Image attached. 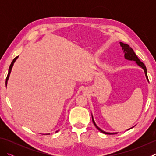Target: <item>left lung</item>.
<instances>
[{
  "label": "left lung",
  "instance_id": "left-lung-1",
  "mask_svg": "<svg viewBox=\"0 0 156 156\" xmlns=\"http://www.w3.org/2000/svg\"><path fill=\"white\" fill-rule=\"evenodd\" d=\"M120 45H121V47L122 48V50H123L124 57H125V59H127V60H130V61H135V63H136V64L139 66H140V67H141L142 69H144V72H145V77H146V79L147 80V81L149 82L146 67H145V64H144V63L141 62L140 60V59L137 58V56L136 55V54H135V53L134 52L133 49H132L131 47H129V45L126 44H124V43H122V42H120ZM92 122H93L94 125H95V127L97 128L98 130H99L101 132H102V133H103L105 134H108V135H114V134H117V133H109V132L104 131L103 130H102L101 129L99 128L98 126L97 125V124L95 123L94 120V118H93V116H92ZM133 127L129 129H127V130H129V129H132Z\"/></svg>",
  "mask_w": 156,
  "mask_h": 156
}]
</instances>
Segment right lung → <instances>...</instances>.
<instances>
[{
  "instance_id": "obj_1",
  "label": "right lung",
  "mask_w": 156,
  "mask_h": 156,
  "mask_svg": "<svg viewBox=\"0 0 156 156\" xmlns=\"http://www.w3.org/2000/svg\"><path fill=\"white\" fill-rule=\"evenodd\" d=\"M18 57H19V56H16V58H15L14 59H13L12 62H11V65H10V66H9V73H8L7 77H6V82H5V84H6V86H7V82H8V80H9V76H10V74H11V70H12V66H13V65H14V63H15V61L16 60V59L18 58ZM58 131H59V130H58ZM58 131H55V133H57V132H58ZM49 134H50V133H46V134H44V135H49Z\"/></svg>"
}]
</instances>
